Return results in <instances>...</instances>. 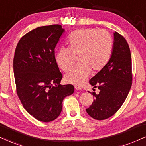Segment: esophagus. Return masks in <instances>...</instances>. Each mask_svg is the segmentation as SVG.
<instances>
[{"label": "esophagus", "mask_w": 146, "mask_h": 146, "mask_svg": "<svg viewBox=\"0 0 146 146\" xmlns=\"http://www.w3.org/2000/svg\"><path fill=\"white\" fill-rule=\"evenodd\" d=\"M74 87H75V89H76V90H80V89H82L81 87H80V86H78V85H75Z\"/></svg>", "instance_id": "34e87169"}]
</instances>
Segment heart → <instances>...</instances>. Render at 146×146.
I'll use <instances>...</instances> for the list:
<instances>
[{"label":"heart","instance_id":"b5f03b06","mask_svg":"<svg viewBox=\"0 0 146 146\" xmlns=\"http://www.w3.org/2000/svg\"><path fill=\"white\" fill-rule=\"evenodd\" d=\"M68 47H62L55 59L59 67L67 71L72 66L75 55L80 64L65 75L68 83L80 85L89 76L91 70L100 71L110 59L113 42L111 36L103 30L87 28L72 33L68 40Z\"/></svg>","mask_w":146,"mask_h":146}]
</instances>
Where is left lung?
Masks as SVG:
<instances>
[{
  "label": "left lung",
  "mask_w": 146,
  "mask_h": 146,
  "mask_svg": "<svg viewBox=\"0 0 146 146\" xmlns=\"http://www.w3.org/2000/svg\"><path fill=\"white\" fill-rule=\"evenodd\" d=\"M89 83L93 88L98 87L100 92L92 93L94 100L86 109L87 114L95 120H105L113 116L123 105L132 84L130 48L125 38L118 32H114L109 62Z\"/></svg>",
  "instance_id": "obj_1"
}]
</instances>
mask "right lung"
Masks as SVG:
<instances>
[{
  "label": "right lung",
  "mask_w": 146,
  "mask_h": 146,
  "mask_svg": "<svg viewBox=\"0 0 146 146\" xmlns=\"http://www.w3.org/2000/svg\"><path fill=\"white\" fill-rule=\"evenodd\" d=\"M64 32L58 24L38 27L21 38L15 51L13 72L18 97L30 115L44 123L56 119L64 99L74 91L72 84H59L62 74L55 48Z\"/></svg>",
  "instance_id": "add662e5"
}]
</instances>
